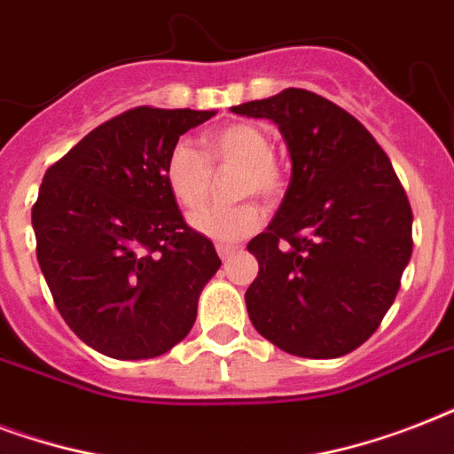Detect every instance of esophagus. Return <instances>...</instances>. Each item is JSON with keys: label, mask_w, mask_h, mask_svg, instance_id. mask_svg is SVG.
Segmentation results:
<instances>
[{"label": "esophagus", "mask_w": 454, "mask_h": 454, "mask_svg": "<svg viewBox=\"0 0 454 454\" xmlns=\"http://www.w3.org/2000/svg\"><path fill=\"white\" fill-rule=\"evenodd\" d=\"M216 252H219L221 259H231V256L240 252V247H233V245H216Z\"/></svg>", "instance_id": "1"}]
</instances>
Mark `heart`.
<instances>
[{"label":"heart","mask_w":454,"mask_h":454,"mask_svg":"<svg viewBox=\"0 0 454 454\" xmlns=\"http://www.w3.org/2000/svg\"><path fill=\"white\" fill-rule=\"evenodd\" d=\"M200 151L188 144L171 145L164 160L162 176L167 191L184 209H195L207 200L212 185V169L235 167L233 192L238 198L259 195L278 200L283 195L285 178L273 157L269 134L249 122L226 124L207 131L200 138ZM263 223V209L254 200H242L231 207H205L191 214L192 231L216 242H238Z\"/></svg>","instance_id":"obj_1"}]
</instances>
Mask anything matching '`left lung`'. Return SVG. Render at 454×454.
<instances>
[{"mask_svg": "<svg viewBox=\"0 0 454 454\" xmlns=\"http://www.w3.org/2000/svg\"><path fill=\"white\" fill-rule=\"evenodd\" d=\"M278 124L292 181L247 249L256 332L301 358H339L372 337L412 254V209L391 160L337 103L306 89L231 108Z\"/></svg>", "mask_w": 454, "mask_h": 454, "instance_id": "obj_1", "label": "left lung"}]
</instances>
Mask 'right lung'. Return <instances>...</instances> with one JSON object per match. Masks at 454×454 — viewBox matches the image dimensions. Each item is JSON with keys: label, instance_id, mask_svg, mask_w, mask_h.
I'll list each match as a JSON object with an SVG mask.
<instances>
[{"label": "right lung", "instance_id": "right-lung-1", "mask_svg": "<svg viewBox=\"0 0 454 454\" xmlns=\"http://www.w3.org/2000/svg\"><path fill=\"white\" fill-rule=\"evenodd\" d=\"M214 110L131 108L82 138L44 174L32 228L53 303L103 356H162L191 332L221 259L185 223L162 167Z\"/></svg>", "mask_w": 454, "mask_h": 454}]
</instances>
